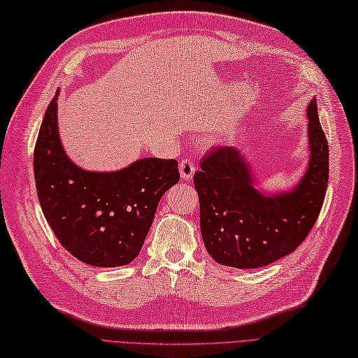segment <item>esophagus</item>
I'll return each mask as SVG.
<instances>
[{
  "label": "esophagus",
  "mask_w": 358,
  "mask_h": 358,
  "mask_svg": "<svg viewBox=\"0 0 358 358\" xmlns=\"http://www.w3.org/2000/svg\"><path fill=\"white\" fill-rule=\"evenodd\" d=\"M195 162L192 158H183L180 163V173L183 180H191L195 173Z\"/></svg>",
  "instance_id": "34e87169"
}]
</instances>
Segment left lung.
<instances>
[{"mask_svg": "<svg viewBox=\"0 0 358 358\" xmlns=\"http://www.w3.org/2000/svg\"><path fill=\"white\" fill-rule=\"evenodd\" d=\"M308 117L310 162L291 192H258L238 149L218 146L203 157L194 185L204 246L217 263L240 269L268 266L292 254L314 227L328 189L329 149L315 100Z\"/></svg>", "mask_w": 358, "mask_h": 358, "instance_id": "1", "label": "left lung"}]
</instances>
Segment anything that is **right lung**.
I'll return each instance as SVG.
<instances>
[{
    "label": "right lung",
    "instance_id": "1",
    "mask_svg": "<svg viewBox=\"0 0 358 358\" xmlns=\"http://www.w3.org/2000/svg\"><path fill=\"white\" fill-rule=\"evenodd\" d=\"M53 96L34 152L36 194L63 248L83 263L115 268L131 263L167 189L178 183L177 159L141 158L117 172H87L62 148Z\"/></svg>",
    "mask_w": 358,
    "mask_h": 358
}]
</instances>
